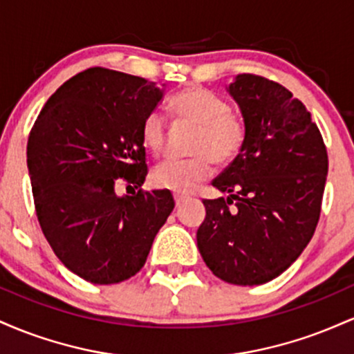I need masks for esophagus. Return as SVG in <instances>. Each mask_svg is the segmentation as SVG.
Masks as SVG:
<instances>
[{
  "mask_svg": "<svg viewBox=\"0 0 354 354\" xmlns=\"http://www.w3.org/2000/svg\"><path fill=\"white\" fill-rule=\"evenodd\" d=\"M173 198H174V203H176V206H180L181 203H185L186 200H188V196H186V194H183V193H174Z\"/></svg>",
  "mask_w": 354,
  "mask_h": 354,
  "instance_id": "obj_1",
  "label": "esophagus"
}]
</instances>
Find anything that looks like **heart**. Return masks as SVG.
Listing matches in <instances>:
<instances>
[{"label":"heart","instance_id":"1","mask_svg":"<svg viewBox=\"0 0 354 354\" xmlns=\"http://www.w3.org/2000/svg\"><path fill=\"white\" fill-rule=\"evenodd\" d=\"M173 115L196 124L198 131L191 141L188 160H166L151 173L154 186L176 193H189L198 183L205 181L213 171V160L226 163L239 153L246 138L245 121L231 113L228 101L206 88L183 89L169 103ZM166 121L161 113L151 111L141 124V141L149 153L163 149Z\"/></svg>","mask_w":354,"mask_h":354}]
</instances>
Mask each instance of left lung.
<instances>
[{
  "instance_id": "obj_1",
  "label": "left lung",
  "mask_w": 354,
  "mask_h": 354,
  "mask_svg": "<svg viewBox=\"0 0 354 354\" xmlns=\"http://www.w3.org/2000/svg\"><path fill=\"white\" fill-rule=\"evenodd\" d=\"M226 89L241 109L246 138L213 180L228 198L203 201L206 218L196 241L214 276L254 286L286 271L313 238L328 154L310 111L281 84L238 75Z\"/></svg>"
}]
</instances>
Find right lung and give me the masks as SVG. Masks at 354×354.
Returning a JSON list of instances; mask_svg holds the SVG:
<instances>
[{
    "label": "right lung",
    "mask_w": 354,
    "mask_h": 354,
    "mask_svg": "<svg viewBox=\"0 0 354 354\" xmlns=\"http://www.w3.org/2000/svg\"><path fill=\"white\" fill-rule=\"evenodd\" d=\"M165 89L126 73L89 68L56 89L28 138V171L48 243L68 270L113 284L145 266L154 236L174 208L168 189L141 188V124Z\"/></svg>",
    "instance_id": "1"
}]
</instances>
